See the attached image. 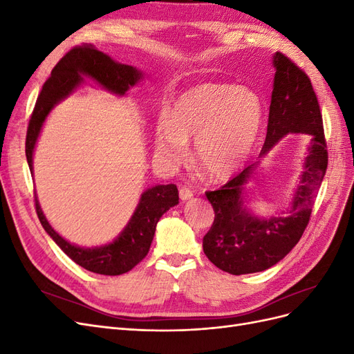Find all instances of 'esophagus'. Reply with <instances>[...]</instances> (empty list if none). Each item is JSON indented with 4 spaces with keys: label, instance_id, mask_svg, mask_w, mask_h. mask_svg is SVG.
Returning a JSON list of instances; mask_svg holds the SVG:
<instances>
[{
    "label": "esophagus",
    "instance_id": "esophagus-1",
    "mask_svg": "<svg viewBox=\"0 0 354 354\" xmlns=\"http://www.w3.org/2000/svg\"><path fill=\"white\" fill-rule=\"evenodd\" d=\"M178 194H180L181 201H187L190 198H194V192H192L189 187H180Z\"/></svg>",
    "mask_w": 354,
    "mask_h": 354
}]
</instances>
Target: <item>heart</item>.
I'll use <instances>...</instances> for the list:
<instances>
[{"label":"heart","instance_id":"1","mask_svg":"<svg viewBox=\"0 0 354 354\" xmlns=\"http://www.w3.org/2000/svg\"><path fill=\"white\" fill-rule=\"evenodd\" d=\"M263 103L254 90L227 82H203L181 93L155 127V153L177 165L194 140L196 162L209 178L230 177L259 142Z\"/></svg>","mask_w":354,"mask_h":354}]
</instances>
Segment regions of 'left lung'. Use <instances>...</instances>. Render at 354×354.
I'll list each match as a JSON object with an SVG mask.
<instances>
[{"label":"left lung","mask_w":354,"mask_h":354,"mask_svg":"<svg viewBox=\"0 0 354 354\" xmlns=\"http://www.w3.org/2000/svg\"><path fill=\"white\" fill-rule=\"evenodd\" d=\"M274 81L266 142L257 162L243 168L218 190L207 192L216 212L202 239L208 260L230 274L257 273L279 263L301 239L317 190L328 167L322 113L312 81L303 69L277 51L273 56ZM289 132L313 137L292 208L286 216L259 219L244 207V189L261 159Z\"/></svg>","instance_id":"8db88e82"}]
</instances>
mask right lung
<instances>
[{"label":"right lung","instance_id":"add662e5","mask_svg":"<svg viewBox=\"0 0 354 354\" xmlns=\"http://www.w3.org/2000/svg\"><path fill=\"white\" fill-rule=\"evenodd\" d=\"M82 77H90L99 82L104 90L124 95L128 88L142 80L143 75L130 65L115 62L93 46H78L68 51L51 71V77L42 85L34 112L30 115L26 133V159L30 173L32 156H34L42 124L51 109L84 82ZM177 203L178 190L176 185H158L147 189L142 194L134 214L120 236L108 245L81 248L63 239L50 226L35 195L38 218L50 238L71 260L84 267L85 270L106 276L130 272L145 259L153 241L159 218Z\"/></svg>","mask_w":354,"mask_h":354}]
</instances>
